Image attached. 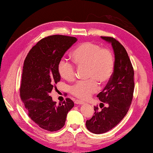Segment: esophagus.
Returning <instances> with one entry per match:
<instances>
[{
  "instance_id": "1",
  "label": "esophagus",
  "mask_w": 153,
  "mask_h": 153,
  "mask_svg": "<svg viewBox=\"0 0 153 153\" xmlns=\"http://www.w3.org/2000/svg\"><path fill=\"white\" fill-rule=\"evenodd\" d=\"M74 103L76 104H79V105H81V104H84V102H82V101H81V100H75V101H74Z\"/></svg>"
}]
</instances>
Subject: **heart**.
<instances>
[{
  "label": "heart",
  "instance_id": "b5f03b06",
  "mask_svg": "<svg viewBox=\"0 0 153 153\" xmlns=\"http://www.w3.org/2000/svg\"><path fill=\"white\" fill-rule=\"evenodd\" d=\"M71 56L77 66L86 67L87 77L90 79L76 83L71 88V93L79 99L86 100L97 91L98 83L104 85L111 79L115 69L114 54L108 49L86 42L77 46ZM58 72L68 81H74L76 76L74 67L64 58L58 62Z\"/></svg>",
  "mask_w": 153,
  "mask_h": 153
}]
</instances>
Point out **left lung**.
Wrapping results in <instances>:
<instances>
[{
    "label": "left lung",
    "mask_w": 153,
    "mask_h": 153,
    "mask_svg": "<svg viewBox=\"0 0 153 153\" xmlns=\"http://www.w3.org/2000/svg\"><path fill=\"white\" fill-rule=\"evenodd\" d=\"M101 38L112 46L115 69L108 84L97 95L102 110L94 108L95 115L85 123L87 129L96 134L109 131L123 120L131 103L134 88V72L124 47L113 37Z\"/></svg>",
    "instance_id": "obj_1"
}]
</instances>
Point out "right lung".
<instances>
[{
  "instance_id": "right-lung-1",
  "label": "right lung",
  "mask_w": 153,
  "mask_h": 153,
  "mask_svg": "<svg viewBox=\"0 0 153 153\" xmlns=\"http://www.w3.org/2000/svg\"><path fill=\"white\" fill-rule=\"evenodd\" d=\"M76 41V37L65 35L45 37L31 49L24 60L21 99L32 120L49 131L64 126L68 111L74 106L69 98L56 105L49 94L60 80L58 62Z\"/></svg>"
}]
</instances>
